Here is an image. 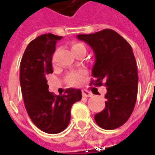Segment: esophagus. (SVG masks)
I'll return each mask as SVG.
<instances>
[{
	"label": "esophagus",
	"mask_w": 155,
	"mask_h": 155,
	"mask_svg": "<svg viewBox=\"0 0 155 155\" xmlns=\"http://www.w3.org/2000/svg\"><path fill=\"white\" fill-rule=\"evenodd\" d=\"M82 94H83V97H89L93 96V93H90V92H88V91H87V90H83Z\"/></svg>",
	"instance_id": "obj_1"
}]
</instances>
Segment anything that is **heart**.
<instances>
[{"label": "heart", "mask_w": 155, "mask_h": 155, "mask_svg": "<svg viewBox=\"0 0 155 155\" xmlns=\"http://www.w3.org/2000/svg\"><path fill=\"white\" fill-rule=\"evenodd\" d=\"M71 48H72V51L74 53L77 50H78V49L82 48H84V46L82 43H79V42H72L71 44ZM83 74H84L83 71L69 72L66 77V82L71 86H78L82 81V78H83Z\"/></svg>", "instance_id": "1"}]
</instances>
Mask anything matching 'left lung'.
<instances>
[{
	"mask_svg": "<svg viewBox=\"0 0 155 155\" xmlns=\"http://www.w3.org/2000/svg\"><path fill=\"white\" fill-rule=\"evenodd\" d=\"M77 37L87 42L94 52L96 61L92 70L94 79L90 85L107 87L105 107L95 114V121L102 128L115 129L128 121L137 99L139 77L132 48L111 29Z\"/></svg>",
	"mask_w": 155,
	"mask_h": 155,
	"instance_id": "left-lung-1",
	"label": "left lung"
}]
</instances>
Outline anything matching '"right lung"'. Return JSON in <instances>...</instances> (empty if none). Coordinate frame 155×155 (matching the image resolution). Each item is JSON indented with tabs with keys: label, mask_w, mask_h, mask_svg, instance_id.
Instances as JSON below:
<instances>
[{
	"label": "right lung",
	"mask_w": 155,
	"mask_h": 155,
	"mask_svg": "<svg viewBox=\"0 0 155 155\" xmlns=\"http://www.w3.org/2000/svg\"><path fill=\"white\" fill-rule=\"evenodd\" d=\"M62 37L51 33L37 37L27 47L20 65V83L27 114L39 129L52 134L68 127L72 104L82 98L80 89L68 88L58 96L48 91L46 76L53 72L52 55L57 41Z\"/></svg>",
	"instance_id": "1"
}]
</instances>
